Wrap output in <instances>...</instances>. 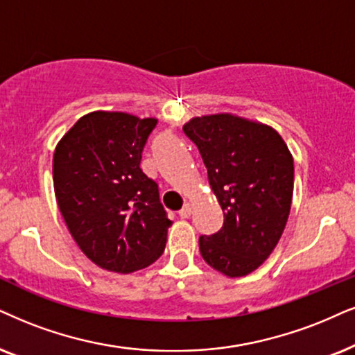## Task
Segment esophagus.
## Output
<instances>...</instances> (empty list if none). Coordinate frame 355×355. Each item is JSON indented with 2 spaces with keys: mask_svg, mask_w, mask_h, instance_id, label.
<instances>
[{
  "mask_svg": "<svg viewBox=\"0 0 355 355\" xmlns=\"http://www.w3.org/2000/svg\"><path fill=\"white\" fill-rule=\"evenodd\" d=\"M178 214H180V218H190L191 214V205L190 203H185L183 205V208L178 211Z\"/></svg>",
  "mask_w": 355,
  "mask_h": 355,
  "instance_id": "esophagus-1",
  "label": "esophagus"
}]
</instances>
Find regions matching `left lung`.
Segmentation results:
<instances>
[{
  "label": "left lung",
  "instance_id": "obj_1",
  "mask_svg": "<svg viewBox=\"0 0 355 355\" xmlns=\"http://www.w3.org/2000/svg\"><path fill=\"white\" fill-rule=\"evenodd\" d=\"M183 132L198 147L224 213L221 230L200 237V252L224 277L249 275L284 234L293 196V155L272 125L232 113L196 116Z\"/></svg>",
  "mask_w": 355,
  "mask_h": 355
}]
</instances>
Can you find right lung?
<instances>
[{"mask_svg": "<svg viewBox=\"0 0 355 355\" xmlns=\"http://www.w3.org/2000/svg\"><path fill=\"white\" fill-rule=\"evenodd\" d=\"M155 118L93 111L53 152V191L80 250L105 270L132 273L160 257L172 221L141 170Z\"/></svg>", "mask_w": 355, "mask_h": 355, "instance_id": "obj_1", "label": "right lung"}]
</instances>
